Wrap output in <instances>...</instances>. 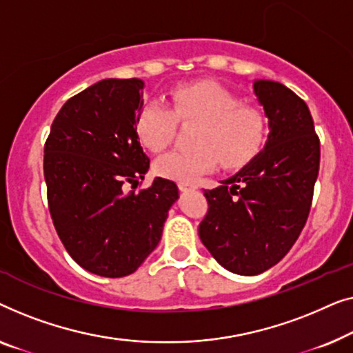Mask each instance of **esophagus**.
I'll list each match as a JSON object with an SVG mask.
<instances>
[{
  "instance_id": "1",
  "label": "esophagus",
  "mask_w": 353,
  "mask_h": 353,
  "mask_svg": "<svg viewBox=\"0 0 353 353\" xmlns=\"http://www.w3.org/2000/svg\"><path fill=\"white\" fill-rule=\"evenodd\" d=\"M179 190L181 192H190V190H196L198 185L196 182H179Z\"/></svg>"
}]
</instances>
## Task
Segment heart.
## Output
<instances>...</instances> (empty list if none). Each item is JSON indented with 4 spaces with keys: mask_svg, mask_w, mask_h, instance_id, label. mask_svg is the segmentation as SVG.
<instances>
[{
    "mask_svg": "<svg viewBox=\"0 0 353 353\" xmlns=\"http://www.w3.org/2000/svg\"><path fill=\"white\" fill-rule=\"evenodd\" d=\"M235 94L221 84H185L172 94L171 108L150 102L139 113L136 132L143 147L161 152L176 136L177 120L198 123L195 150H174L155 161L158 176L177 182H195L221 165L235 170L251 161L267 139V118L259 108L240 105Z\"/></svg>",
    "mask_w": 353,
    "mask_h": 353,
    "instance_id": "1",
    "label": "heart"
}]
</instances>
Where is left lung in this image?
Wrapping results in <instances>:
<instances>
[{"mask_svg":"<svg viewBox=\"0 0 353 353\" xmlns=\"http://www.w3.org/2000/svg\"><path fill=\"white\" fill-rule=\"evenodd\" d=\"M269 118L262 150L236 174L205 190L198 233L211 256L238 275H259L294 245L309 217L320 170V141L307 103L285 84L256 79Z\"/></svg>","mask_w":353,"mask_h":353,"instance_id":"1","label":"left lung"}]
</instances>
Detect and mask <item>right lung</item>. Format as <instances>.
Listing matches in <instances>:
<instances>
[{
  "mask_svg": "<svg viewBox=\"0 0 353 353\" xmlns=\"http://www.w3.org/2000/svg\"><path fill=\"white\" fill-rule=\"evenodd\" d=\"M142 79H102L63 103L44 143V181L54 227L72 259L91 274L136 272L161 240L179 198L172 181L125 192L147 174L136 120ZM137 187V185H136Z\"/></svg>",
  "mask_w": 353,
  "mask_h": 353,
  "instance_id": "1",
  "label": "right lung"
}]
</instances>
